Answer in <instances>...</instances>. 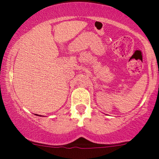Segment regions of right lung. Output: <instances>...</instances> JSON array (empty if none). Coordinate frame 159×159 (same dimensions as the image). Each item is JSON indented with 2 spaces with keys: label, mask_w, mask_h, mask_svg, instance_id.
<instances>
[{
  "label": "right lung",
  "mask_w": 159,
  "mask_h": 159,
  "mask_svg": "<svg viewBox=\"0 0 159 159\" xmlns=\"http://www.w3.org/2000/svg\"><path fill=\"white\" fill-rule=\"evenodd\" d=\"M36 115H37V114H36ZM37 116H38V115H37ZM39 116H40V115H39Z\"/></svg>",
  "instance_id": "1"
}]
</instances>
